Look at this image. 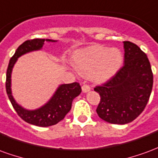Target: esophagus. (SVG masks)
I'll return each instance as SVG.
<instances>
[{
    "instance_id": "obj_1",
    "label": "esophagus",
    "mask_w": 158,
    "mask_h": 158,
    "mask_svg": "<svg viewBox=\"0 0 158 158\" xmlns=\"http://www.w3.org/2000/svg\"><path fill=\"white\" fill-rule=\"evenodd\" d=\"M82 90L83 92H88V91H89L90 90V87H89V85H84L82 86Z\"/></svg>"
}]
</instances>
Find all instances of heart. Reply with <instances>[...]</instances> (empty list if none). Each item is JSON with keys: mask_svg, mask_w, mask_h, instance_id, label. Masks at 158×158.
Returning a JSON list of instances; mask_svg holds the SVG:
<instances>
[{"mask_svg": "<svg viewBox=\"0 0 158 158\" xmlns=\"http://www.w3.org/2000/svg\"><path fill=\"white\" fill-rule=\"evenodd\" d=\"M123 62V54L117 48L108 49L102 45H92L79 50L73 56L76 70L83 76L96 83H102L116 73Z\"/></svg>", "mask_w": 158, "mask_h": 158, "instance_id": "obj_1", "label": "heart"}]
</instances>
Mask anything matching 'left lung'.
Listing matches in <instances>:
<instances>
[{
  "label": "left lung",
  "mask_w": 158,
  "mask_h": 158,
  "mask_svg": "<svg viewBox=\"0 0 158 158\" xmlns=\"http://www.w3.org/2000/svg\"><path fill=\"white\" fill-rule=\"evenodd\" d=\"M124 64L95 90L101 96L96 113L114 124L132 122L145 109L153 85V73L146 53L130 41H123Z\"/></svg>",
  "instance_id": "1"
}]
</instances>
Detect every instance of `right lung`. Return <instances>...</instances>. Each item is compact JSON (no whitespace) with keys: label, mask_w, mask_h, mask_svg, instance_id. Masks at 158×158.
<instances>
[{"label":"right lung","mask_w":158,"mask_h":158,"mask_svg":"<svg viewBox=\"0 0 158 158\" xmlns=\"http://www.w3.org/2000/svg\"><path fill=\"white\" fill-rule=\"evenodd\" d=\"M45 40L49 42L56 41L52 40ZM44 44L45 39H33L28 40L19 45L14 55L9 61L6 79V89L7 96L18 115L25 122L40 127L54 125L64 118L66 114L71 109L73 100L79 96L82 90L81 86L77 82L62 85L57 88L55 94L45 105L32 111L23 108L16 102L11 90V74L12 68L19 56L28 52L40 50Z\"/></svg>","instance_id":"add662e5"}]
</instances>
